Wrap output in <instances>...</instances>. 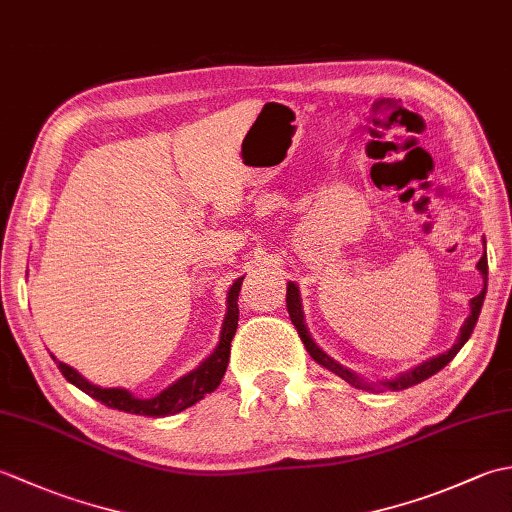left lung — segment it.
Wrapping results in <instances>:
<instances>
[{"label": "left lung", "mask_w": 512, "mask_h": 512, "mask_svg": "<svg viewBox=\"0 0 512 512\" xmlns=\"http://www.w3.org/2000/svg\"><path fill=\"white\" fill-rule=\"evenodd\" d=\"M484 246H486V244H484ZM477 270H480L482 277H484V288H482L480 295L471 299V314H469V319L464 321L462 330H460V336H458V341H455V345L451 347V350L429 358V361H424V363H420L418 367L409 369V372L396 376L394 380H380V385H376V383H365V380H363L361 376H356L354 372H350V369L343 367L341 363H336L334 358H330L328 354H325V352L321 350V347H319L317 343L312 341V336H310V332H308V328H306V319H303L299 288H297V284H292V281H288L286 308H288L292 325H295L299 336H301L303 345H306L308 354H310L319 365H323L325 369H330V372H334L336 376H341L343 380H347V383L358 387V389H372V391H376V389L383 387V389H391V391H400V389H407V387H413V385L422 383V380H427V378L433 376V374H438L444 365H449V363L453 361V356L462 350L464 343L469 341V336L473 334V328H475V323H477V317H480V312H482L484 297H486V279H488V259H486V250H484V255H482L480 262H477Z\"/></svg>", "instance_id": "1"}]
</instances>
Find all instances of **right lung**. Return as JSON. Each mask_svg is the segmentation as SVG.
Segmentation results:
<instances>
[{
    "label": "right lung",
    "instance_id": "1",
    "mask_svg": "<svg viewBox=\"0 0 512 512\" xmlns=\"http://www.w3.org/2000/svg\"><path fill=\"white\" fill-rule=\"evenodd\" d=\"M242 279L239 277L235 284L228 290L226 297V317L222 323V332H220V343L213 350V354L189 372L187 376L178 378L176 383L169 385L167 389H162L158 396L154 398H136L132 391L127 389H105L99 385H92L90 380H85L74 367L65 365L57 361L61 374L65 376L68 383L76 385L85 394L92 396L94 400L103 402L110 409L118 411H127V413H138V416H151V418H162V416H171V413H180L187 407L195 405V402L202 400L206 394L217 389V385L222 383L226 365H228V356H231V341L237 330V321H239V308H237V297L239 290H242Z\"/></svg>",
    "mask_w": 512,
    "mask_h": 512
}]
</instances>
